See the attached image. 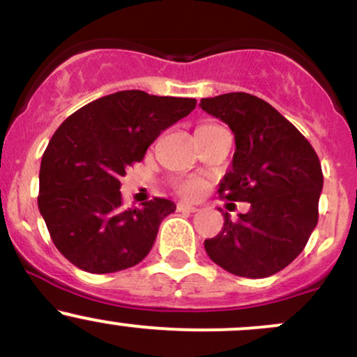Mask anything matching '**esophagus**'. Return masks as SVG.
I'll use <instances>...</instances> for the list:
<instances>
[{
	"label": "esophagus",
	"instance_id": "34e87169",
	"mask_svg": "<svg viewBox=\"0 0 357 357\" xmlns=\"http://www.w3.org/2000/svg\"><path fill=\"white\" fill-rule=\"evenodd\" d=\"M177 211H180V213H196L197 208H196V206H192V204L178 203L177 204Z\"/></svg>",
	"mask_w": 357,
	"mask_h": 357
}]
</instances>
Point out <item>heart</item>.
I'll use <instances>...</instances> for the list:
<instances>
[{
	"label": "heart",
	"mask_w": 357,
	"mask_h": 357,
	"mask_svg": "<svg viewBox=\"0 0 357 357\" xmlns=\"http://www.w3.org/2000/svg\"><path fill=\"white\" fill-rule=\"evenodd\" d=\"M199 190H201V183L197 182V180H189V182H183L182 185H180V192L187 197L196 196V194H199Z\"/></svg>",
	"instance_id": "b5f03b06"
}]
</instances>
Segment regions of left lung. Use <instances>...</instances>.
<instances>
[{
    "instance_id": "8db88e82",
    "label": "left lung",
    "mask_w": 357,
    "mask_h": 357,
    "mask_svg": "<svg viewBox=\"0 0 357 357\" xmlns=\"http://www.w3.org/2000/svg\"><path fill=\"white\" fill-rule=\"evenodd\" d=\"M201 108L234 132L232 168L220 196L251 203L245 215L225 223L204 249L237 277L264 278L284 270L306 248L318 223L323 172L306 137L271 105L248 93L201 99Z\"/></svg>"
}]
</instances>
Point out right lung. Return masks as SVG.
I'll list each match as a JSON object with an SVG mask.
<instances>
[{"instance_id":"add662e5","label":"right lung","mask_w":357,"mask_h":357,"mask_svg":"<svg viewBox=\"0 0 357 357\" xmlns=\"http://www.w3.org/2000/svg\"><path fill=\"white\" fill-rule=\"evenodd\" d=\"M194 108L192 98L120 91L82 106L58 127L43 154L38 204L70 263L89 273H113L148 256L175 203L154 197L141 209H125L120 178L165 128Z\"/></svg>"}]
</instances>
